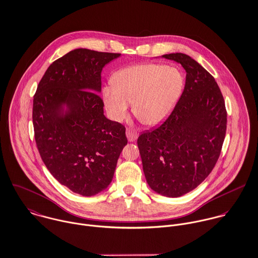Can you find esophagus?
Masks as SVG:
<instances>
[{
  "label": "esophagus",
  "mask_w": 258,
  "mask_h": 258,
  "mask_svg": "<svg viewBox=\"0 0 258 258\" xmlns=\"http://www.w3.org/2000/svg\"><path fill=\"white\" fill-rule=\"evenodd\" d=\"M126 136H127L129 142H134L138 138V134L136 132L132 131L131 129L126 130Z\"/></svg>",
  "instance_id": "1"
}]
</instances>
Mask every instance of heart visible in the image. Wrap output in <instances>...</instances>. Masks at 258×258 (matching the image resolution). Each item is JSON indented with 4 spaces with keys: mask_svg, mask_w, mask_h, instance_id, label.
I'll return each instance as SVG.
<instances>
[{
    "mask_svg": "<svg viewBox=\"0 0 258 258\" xmlns=\"http://www.w3.org/2000/svg\"><path fill=\"white\" fill-rule=\"evenodd\" d=\"M112 89H105L102 100L108 116L122 121L129 105L144 125L155 127L171 114L184 88L183 73L163 64H142L127 67L111 77Z\"/></svg>",
    "mask_w": 258,
    "mask_h": 258,
    "instance_id": "heart-1",
    "label": "heart"
}]
</instances>
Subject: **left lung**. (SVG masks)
<instances>
[{"instance_id":"1","label":"left lung","mask_w":258,"mask_h":258,"mask_svg":"<svg viewBox=\"0 0 258 258\" xmlns=\"http://www.w3.org/2000/svg\"><path fill=\"white\" fill-rule=\"evenodd\" d=\"M162 58L186 71L183 93L167 120L137 140L150 188L166 197L195 189L214 168L226 133L227 114L215 79L186 54Z\"/></svg>"}]
</instances>
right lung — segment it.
<instances>
[{"label":"right lung","instance_id":"obj_1","mask_svg":"<svg viewBox=\"0 0 258 258\" xmlns=\"http://www.w3.org/2000/svg\"><path fill=\"white\" fill-rule=\"evenodd\" d=\"M120 56L75 49L49 66L34 96L41 158L59 183L83 196L110 185L127 144L125 127L105 117L99 96L102 69Z\"/></svg>","mask_w":258,"mask_h":258}]
</instances>
